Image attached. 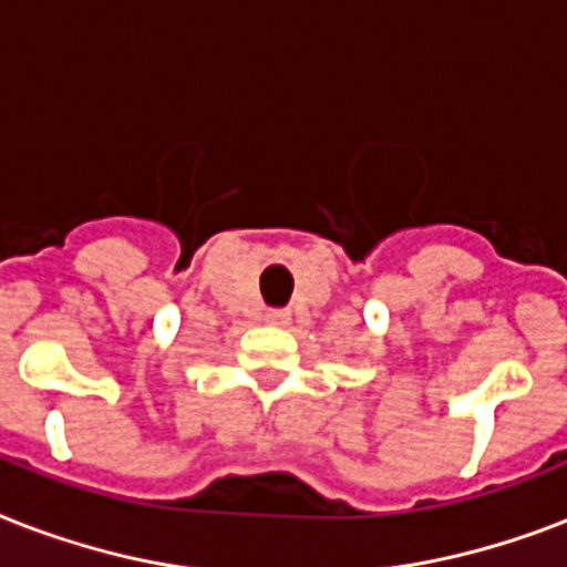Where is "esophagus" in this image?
Wrapping results in <instances>:
<instances>
[{
  "mask_svg": "<svg viewBox=\"0 0 567 567\" xmlns=\"http://www.w3.org/2000/svg\"><path fill=\"white\" fill-rule=\"evenodd\" d=\"M268 320H270V323L285 326L288 320H291V311H285V308H276V311H270V315H268Z\"/></svg>",
  "mask_w": 567,
  "mask_h": 567,
  "instance_id": "1",
  "label": "esophagus"
}]
</instances>
